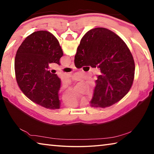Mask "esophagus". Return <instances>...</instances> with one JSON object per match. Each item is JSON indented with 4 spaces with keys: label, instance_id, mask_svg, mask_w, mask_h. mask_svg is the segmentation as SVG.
Returning a JSON list of instances; mask_svg holds the SVG:
<instances>
[{
    "label": "esophagus",
    "instance_id": "esophagus-1",
    "mask_svg": "<svg viewBox=\"0 0 154 154\" xmlns=\"http://www.w3.org/2000/svg\"><path fill=\"white\" fill-rule=\"evenodd\" d=\"M69 67H70V68H71V69H75V64H74L73 62H72V63L71 65H70Z\"/></svg>",
    "mask_w": 154,
    "mask_h": 154
}]
</instances>
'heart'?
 <instances>
[{
  "label": "heart",
  "instance_id": "1",
  "mask_svg": "<svg viewBox=\"0 0 154 154\" xmlns=\"http://www.w3.org/2000/svg\"><path fill=\"white\" fill-rule=\"evenodd\" d=\"M92 95V92H90L88 93V96H89L90 97H91ZM62 99H63V101L65 105L69 106H76L81 103L80 99L78 98L73 93H72L70 95H68L66 96H63Z\"/></svg>",
  "mask_w": 154,
  "mask_h": 154
}]
</instances>
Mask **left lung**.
<instances>
[{
  "label": "left lung",
  "mask_w": 154,
  "mask_h": 154,
  "mask_svg": "<svg viewBox=\"0 0 154 154\" xmlns=\"http://www.w3.org/2000/svg\"><path fill=\"white\" fill-rule=\"evenodd\" d=\"M62 56L58 41L45 30L28 36L15 55V72L18 86L30 100L47 109L60 107L58 92L61 81L48 69L52 62L60 65Z\"/></svg>",
  "instance_id": "left-lung-1"
}]
</instances>
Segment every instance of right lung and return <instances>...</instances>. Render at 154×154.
Masks as SVG:
<instances>
[{"label": "right lung", "instance_id": "add662e5", "mask_svg": "<svg viewBox=\"0 0 154 154\" xmlns=\"http://www.w3.org/2000/svg\"><path fill=\"white\" fill-rule=\"evenodd\" d=\"M74 62L78 69L90 66L100 70L90 101L93 107L118 103L133 83L135 64L131 52L118 35L106 28H94L83 36Z\"/></svg>", "mask_w": 154, "mask_h": 154}]
</instances>
